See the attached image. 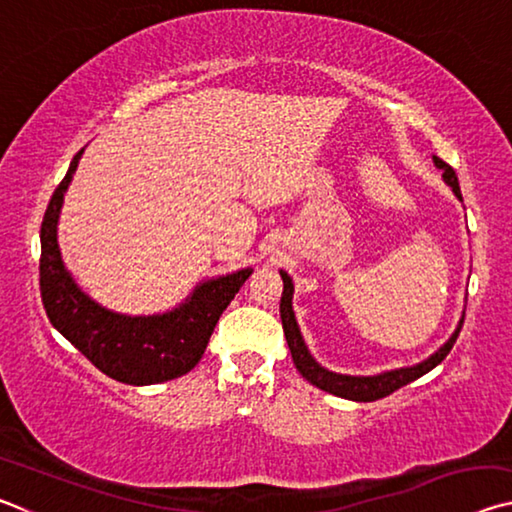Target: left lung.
Listing matches in <instances>:
<instances>
[{
    "instance_id": "left-lung-1",
    "label": "left lung",
    "mask_w": 512,
    "mask_h": 512,
    "mask_svg": "<svg viewBox=\"0 0 512 512\" xmlns=\"http://www.w3.org/2000/svg\"><path fill=\"white\" fill-rule=\"evenodd\" d=\"M433 162H436L438 169H443L445 183L452 187L454 194L463 201L461 187H458L456 171L449 167L447 162L436 158V155H433ZM280 275H282V282H284V291H282V300H280V316H282V329H284V336H287V343H289L293 363H296L298 372L309 381V384L323 388V391L332 393V395L345 397V400H354V402H375V400H381V397L395 393L397 388L411 384L413 379L422 377L424 372L433 370L440 361L447 357L449 350L454 348L458 334H461L463 320H465V314H463L461 323H458L456 332L452 334V339H449L436 354H431L427 361L418 363V366L400 368V370H391V372H381V375H375V377L336 375V372H329L323 366H318V363L314 361V357H311V354H309L307 345H305V341H302V336H300L296 316H293V307H291L293 282H291V277L284 273V271H280Z\"/></svg>"
}]
</instances>
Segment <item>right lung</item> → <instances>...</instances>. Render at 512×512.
<instances>
[{"instance_id": "right-lung-1", "label": "right lung", "mask_w": 512, "mask_h": 512, "mask_svg": "<svg viewBox=\"0 0 512 512\" xmlns=\"http://www.w3.org/2000/svg\"><path fill=\"white\" fill-rule=\"evenodd\" d=\"M83 149L60 180L40 228V296L47 318L103 375L131 386L176 379L201 361L225 307L253 268L203 282L185 305L162 316H121L99 307L65 271L56 241L58 212Z\"/></svg>"}]
</instances>
